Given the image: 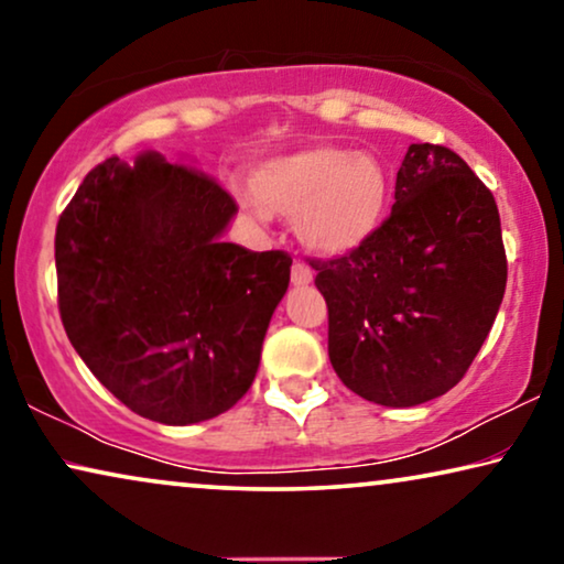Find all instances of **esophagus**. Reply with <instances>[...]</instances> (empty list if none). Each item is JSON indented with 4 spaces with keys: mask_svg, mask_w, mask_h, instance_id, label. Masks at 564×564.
Wrapping results in <instances>:
<instances>
[{
    "mask_svg": "<svg viewBox=\"0 0 564 564\" xmlns=\"http://www.w3.org/2000/svg\"><path fill=\"white\" fill-rule=\"evenodd\" d=\"M290 276H292V284H297V288H300V284H311L313 282V269L303 264V261H295V264H292Z\"/></svg>",
    "mask_w": 564,
    "mask_h": 564,
    "instance_id": "esophagus-1",
    "label": "esophagus"
}]
</instances>
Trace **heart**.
<instances>
[{
    "instance_id": "b5f03b06",
    "label": "heart",
    "mask_w": 564,
    "mask_h": 564,
    "mask_svg": "<svg viewBox=\"0 0 564 564\" xmlns=\"http://www.w3.org/2000/svg\"><path fill=\"white\" fill-rule=\"evenodd\" d=\"M246 205L269 218H295L307 249L341 257L359 249L380 228L390 203V174L372 153L313 145L261 164L251 176Z\"/></svg>"
}]
</instances>
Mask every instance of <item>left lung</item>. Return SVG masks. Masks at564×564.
I'll use <instances>...</instances> for the list:
<instances>
[{
  "mask_svg": "<svg viewBox=\"0 0 564 564\" xmlns=\"http://www.w3.org/2000/svg\"><path fill=\"white\" fill-rule=\"evenodd\" d=\"M311 267L338 380L380 405L426 403L465 377L503 300L496 197L452 149L413 143L375 236Z\"/></svg>",
  "mask_w": 564,
  "mask_h": 564,
  "instance_id": "1",
  "label": "left lung"
}]
</instances>
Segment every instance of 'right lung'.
Segmentation results:
<instances>
[{"label": "right lung", "instance_id": "right-lung-1", "mask_svg": "<svg viewBox=\"0 0 564 564\" xmlns=\"http://www.w3.org/2000/svg\"><path fill=\"white\" fill-rule=\"evenodd\" d=\"M236 210L210 174L143 153L135 166L97 164L61 213V323L91 375L143 419H215L257 377L292 257L220 241Z\"/></svg>", "mask_w": 564, "mask_h": 564}]
</instances>
